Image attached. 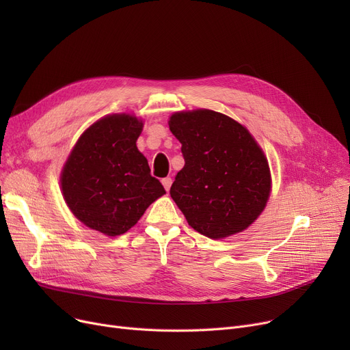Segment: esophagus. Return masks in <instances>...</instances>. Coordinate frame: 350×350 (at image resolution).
Segmentation results:
<instances>
[{
	"label": "esophagus",
	"mask_w": 350,
	"mask_h": 350,
	"mask_svg": "<svg viewBox=\"0 0 350 350\" xmlns=\"http://www.w3.org/2000/svg\"><path fill=\"white\" fill-rule=\"evenodd\" d=\"M161 183H163L164 189L169 191V190H170V187H172V183H173V180H172V177H164V178L161 180Z\"/></svg>",
	"instance_id": "esophagus-1"
}]
</instances>
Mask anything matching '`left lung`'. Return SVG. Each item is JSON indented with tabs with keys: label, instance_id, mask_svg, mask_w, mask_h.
<instances>
[{
	"label": "left lung",
	"instance_id": "8db88e82",
	"mask_svg": "<svg viewBox=\"0 0 350 350\" xmlns=\"http://www.w3.org/2000/svg\"><path fill=\"white\" fill-rule=\"evenodd\" d=\"M169 126L185 157L170 196L187 223L214 240L245 230L271 190L260 146L243 124L208 109L174 113Z\"/></svg>",
	"mask_w": 350,
	"mask_h": 350
}]
</instances>
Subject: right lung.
<instances>
[{
	"mask_svg": "<svg viewBox=\"0 0 350 350\" xmlns=\"http://www.w3.org/2000/svg\"><path fill=\"white\" fill-rule=\"evenodd\" d=\"M142 127L131 115L98 120L79 137L62 170L61 186L70 211L109 237L131 230L165 194L136 147Z\"/></svg>",
	"mask_w": 350,
	"mask_h": 350,
	"instance_id": "1",
	"label": "right lung"
}]
</instances>
